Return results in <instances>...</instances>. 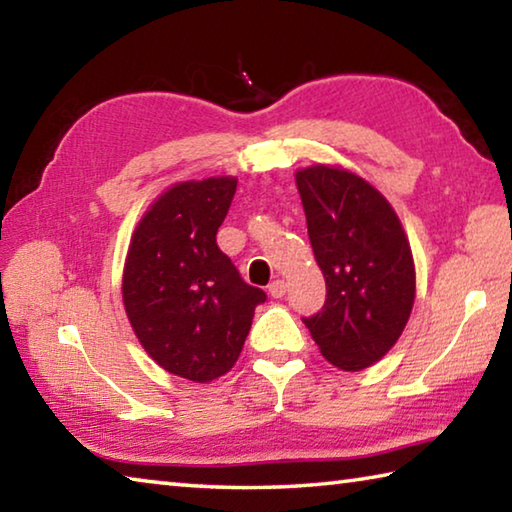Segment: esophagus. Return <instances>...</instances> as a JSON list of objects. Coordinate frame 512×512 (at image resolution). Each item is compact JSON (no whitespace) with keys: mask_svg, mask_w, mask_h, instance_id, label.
<instances>
[{"mask_svg":"<svg viewBox=\"0 0 512 512\" xmlns=\"http://www.w3.org/2000/svg\"><path fill=\"white\" fill-rule=\"evenodd\" d=\"M268 293H271L273 298H282L284 293H287V282H284V280H273L271 284H268Z\"/></svg>","mask_w":512,"mask_h":512,"instance_id":"34e87169","label":"esophagus"}]
</instances>
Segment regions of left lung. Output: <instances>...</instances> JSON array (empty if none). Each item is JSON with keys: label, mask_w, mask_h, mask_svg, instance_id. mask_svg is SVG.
<instances>
[{"label": "left lung", "mask_w": 512, "mask_h": 512, "mask_svg": "<svg viewBox=\"0 0 512 512\" xmlns=\"http://www.w3.org/2000/svg\"><path fill=\"white\" fill-rule=\"evenodd\" d=\"M327 300L305 318L323 357L345 372L370 368L400 339L415 300L409 239L386 196L332 164L296 171Z\"/></svg>", "instance_id": "obj_1"}]
</instances>
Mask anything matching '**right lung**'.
Instances as JSON below:
<instances>
[{"label":"right lung","mask_w":512,"mask_h":512,"mask_svg":"<svg viewBox=\"0 0 512 512\" xmlns=\"http://www.w3.org/2000/svg\"><path fill=\"white\" fill-rule=\"evenodd\" d=\"M237 178L171 185L149 205L126 253L121 298L146 354L171 375L207 384L235 366L266 293L216 246Z\"/></svg>","instance_id":"add662e5"}]
</instances>
